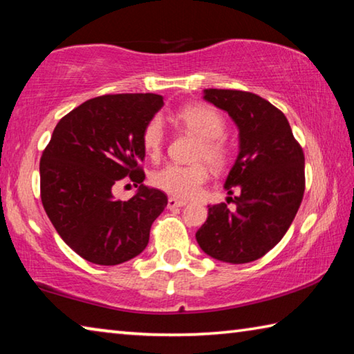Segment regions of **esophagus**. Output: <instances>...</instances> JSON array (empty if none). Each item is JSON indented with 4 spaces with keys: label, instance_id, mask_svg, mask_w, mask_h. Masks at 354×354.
<instances>
[{
    "label": "esophagus",
    "instance_id": "obj_1",
    "mask_svg": "<svg viewBox=\"0 0 354 354\" xmlns=\"http://www.w3.org/2000/svg\"><path fill=\"white\" fill-rule=\"evenodd\" d=\"M183 205H187V202L185 201H178L176 198L167 199V208H169V210H174V208H180Z\"/></svg>",
    "mask_w": 354,
    "mask_h": 354
}]
</instances>
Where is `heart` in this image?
I'll return each instance as SVG.
<instances>
[{
  "label": "heart",
  "instance_id": "b5f03b06",
  "mask_svg": "<svg viewBox=\"0 0 354 354\" xmlns=\"http://www.w3.org/2000/svg\"><path fill=\"white\" fill-rule=\"evenodd\" d=\"M176 119L201 139L196 158L205 160L213 167H221L225 161V147L221 141L225 125L221 114L205 105H188L178 109ZM163 142V120L160 118L150 119L142 131V146L150 158L160 155ZM207 177L208 172L204 165H167L153 174L152 183L174 198L191 199L199 194Z\"/></svg>",
  "mask_w": 354,
  "mask_h": 354
}]
</instances>
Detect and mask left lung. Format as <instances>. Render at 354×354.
Segmentation results:
<instances>
[{
	"label": "left lung",
	"instance_id": "1",
	"mask_svg": "<svg viewBox=\"0 0 354 354\" xmlns=\"http://www.w3.org/2000/svg\"><path fill=\"white\" fill-rule=\"evenodd\" d=\"M205 102L223 109L239 129V156L224 188L227 204L208 207L196 232L207 256L225 263H248L265 256L282 240L304 194V153L279 109L251 92L204 89Z\"/></svg>",
	"mask_w": 354,
	"mask_h": 354
}]
</instances>
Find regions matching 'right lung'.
<instances>
[{
	"label": "right lung",
	"mask_w": 354,
	"mask_h": 354,
	"mask_svg": "<svg viewBox=\"0 0 354 354\" xmlns=\"http://www.w3.org/2000/svg\"><path fill=\"white\" fill-rule=\"evenodd\" d=\"M156 94L91 98L57 122L40 158V194L51 224L75 252L95 265H119L146 249L152 223L167 205L163 191L142 185V131L163 108ZM129 176L140 185L129 201L112 194Z\"/></svg>",
	"instance_id": "1"
}]
</instances>
